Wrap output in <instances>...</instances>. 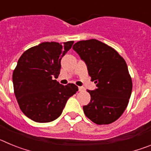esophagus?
<instances>
[{"instance_id": "34e87169", "label": "esophagus", "mask_w": 151, "mask_h": 151, "mask_svg": "<svg viewBox=\"0 0 151 151\" xmlns=\"http://www.w3.org/2000/svg\"><path fill=\"white\" fill-rule=\"evenodd\" d=\"M85 90V88L82 87V86H79V87H78V91H84Z\"/></svg>"}]
</instances>
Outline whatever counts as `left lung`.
<instances>
[{
  "label": "left lung",
  "instance_id": "obj_1",
  "mask_svg": "<svg viewBox=\"0 0 151 151\" xmlns=\"http://www.w3.org/2000/svg\"><path fill=\"white\" fill-rule=\"evenodd\" d=\"M73 49L97 87L88 90L91 101L83 106L85 116L97 125L115 122L127 107L132 90L127 64L116 50L96 39L78 41Z\"/></svg>",
  "mask_w": 151,
  "mask_h": 151
}]
</instances>
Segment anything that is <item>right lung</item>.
I'll use <instances>...</instances> for the list:
<instances>
[{"label":"right lung","instance_id":"right-lung-1","mask_svg":"<svg viewBox=\"0 0 151 151\" xmlns=\"http://www.w3.org/2000/svg\"><path fill=\"white\" fill-rule=\"evenodd\" d=\"M74 41L43 42L25 51L13 73L14 94L22 113L36 122H50L61 115L74 84L63 85L58 78L61 60Z\"/></svg>","mask_w":151,"mask_h":151}]
</instances>
